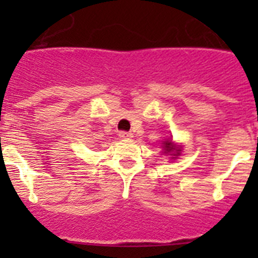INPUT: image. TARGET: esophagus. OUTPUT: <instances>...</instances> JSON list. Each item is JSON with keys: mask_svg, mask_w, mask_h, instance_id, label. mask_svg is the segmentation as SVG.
<instances>
[{"mask_svg": "<svg viewBox=\"0 0 258 258\" xmlns=\"http://www.w3.org/2000/svg\"><path fill=\"white\" fill-rule=\"evenodd\" d=\"M118 137H120L121 140H131L132 137H133V134L129 133V132H120V133H118Z\"/></svg>", "mask_w": 258, "mask_h": 258, "instance_id": "obj_1", "label": "esophagus"}]
</instances>
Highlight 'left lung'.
Here are the masks:
<instances>
[{"label":"left lung","mask_w":258,"mask_h":258,"mask_svg":"<svg viewBox=\"0 0 258 258\" xmlns=\"http://www.w3.org/2000/svg\"><path fill=\"white\" fill-rule=\"evenodd\" d=\"M163 150L164 154H169L172 155V157H177L181 155L182 147L178 145H174L173 141L170 138H168V140L163 141Z\"/></svg>","instance_id":"obj_1"}]
</instances>
